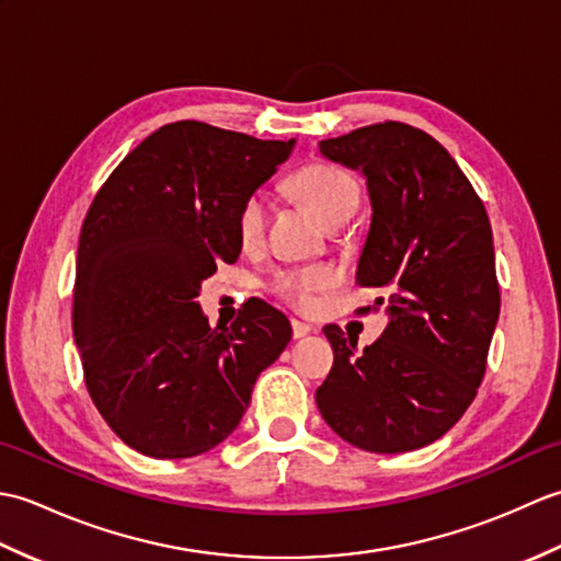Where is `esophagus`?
<instances>
[{
	"label": "esophagus",
	"instance_id": "1",
	"mask_svg": "<svg viewBox=\"0 0 561 561\" xmlns=\"http://www.w3.org/2000/svg\"><path fill=\"white\" fill-rule=\"evenodd\" d=\"M291 330H294V337H306L308 335V332H311L313 328L311 325H308V323H304V320H291Z\"/></svg>",
	"mask_w": 561,
	"mask_h": 561
}]
</instances>
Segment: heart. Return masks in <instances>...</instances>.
<instances>
[{
    "label": "heart",
    "mask_w": 561,
    "mask_h": 561,
    "mask_svg": "<svg viewBox=\"0 0 561 561\" xmlns=\"http://www.w3.org/2000/svg\"><path fill=\"white\" fill-rule=\"evenodd\" d=\"M291 190L311 207L320 221L328 226H342L354 217L362 202V185L352 173L335 163H311L296 171L289 181ZM267 221V197L262 190H253L241 202L236 211V231L243 245L260 243ZM332 272L328 267H301L284 270L272 279V291L282 296L294 308L308 311L316 304V294L332 284Z\"/></svg>",
    "instance_id": "heart-1"
}]
</instances>
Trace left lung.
Masks as SVG:
<instances>
[{"label":"left lung","instance_id":"obj_1","mask_svg":"<svg viewBox=\"0 0 561 561\" xmlns=\"http://www.w3.org/2000/svg\"><path fill=\"white\" fill-rule=\"evenodd\" d=\"M325 159L362 171L371 226L356 284L376 294L388 325L371 347L337 325L318 410L347 444L404 453L434 444L478 396L499 306L492 226L482 199L438 141L378 123L320 141Z\"/></svg>","mask_w":561,"mask_h":561}]
</instances>
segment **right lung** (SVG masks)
<instances>
[{"mask_svg":"<svg viewBox=\"0 0 561 561\" xmlns=\"http://www.w3.org/2000/svg\"><path fill=\"white\" fill-rule=\"evenodd\" d=\"M294 139L197 121L163 125L103 183L81 226L71 328L101 416L129 448L175 460L229 436L257 376L291 340L284 313L248 301L209 328L202 282L241 255L236 211Z\"/></svg>","mask_w":561,"mask_h":561,"instance_id":"right-lung-1","label":"right lung"}]
</instances>
